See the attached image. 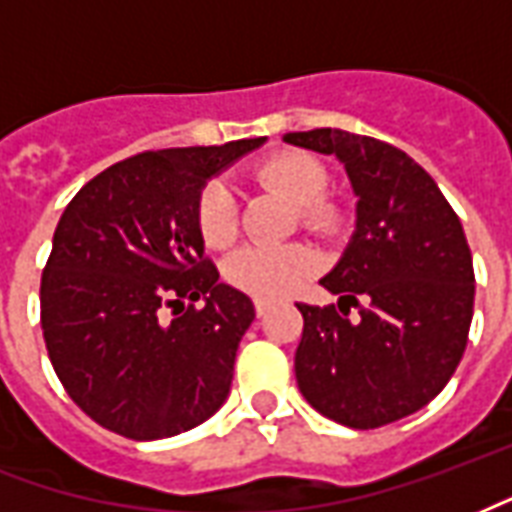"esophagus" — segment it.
Instances as JSON below:
<instances>
[{
    "label": "esophagus",
    "mask_w": 512,
    "mask_h": 512,
    "mask_svg": "<svg viewBox=\"0 0 512 512\" xmlns=\"http://www.w3.org/2000/svg\"><path fill=\"white\" fill-rule=\"evenodd\" d=\"M268 309H271V304H268V301H263V298H257V301H255V312H257V317H263V314H266Z\"/></svg>",
    "instance_id": "obj_1"
}]
</instances>
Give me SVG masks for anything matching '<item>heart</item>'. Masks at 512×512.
I'll return each mask as SVG.
<instances>
[{"mask_svg":"<svg viewBox=\"0 0 512 512\" xmlns=\"http://www.w3.org/2000/svg\"><path fill=\"white\" fill-rule=\"evenodd\" d=\"M252 176L260 187L279 192L282 198L298 206V222L304 230L320 238H336L344 230L347 214L342 203L325 189L331 173L323 160L309 151H276L257 162ZM195 222L203 244L225 249L238 236V200L236 192L222 179L203 184L195 203ZM317 271V255L304 244L282 246H244L225 260L227 285L255 298H285L304 285Z\"/></svg>","mask_w":512,"mask_h":512,"instance_id":"heart-1","label":"heart"}]
</instances>
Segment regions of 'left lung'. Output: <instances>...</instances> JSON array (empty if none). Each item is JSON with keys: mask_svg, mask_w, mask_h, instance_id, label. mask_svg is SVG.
I'll use <instances>...</instances> for the list:
<instances>
[{"mask_svg": "<svg viewBox=\"0 0 512 512\" xmlns=\"http://www.w3.org/2000/svg\"><path fill=\"white\" fill-rule=\"evenodd\" d=\"M285 140L333 154L358 198L350 244L320 279L339 309L298 304L295 380L325 418L380 429L426 407L464 355L475 304L467 236L434 179L391 143L331 127Z\"/></svg>", "mask_w": 512, "mask_h": 512, "instance_id": "1", "label": "left lung"}]
</instances>
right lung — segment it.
Instances as JSON below:
<instances>
[{
    "label": "right lung",
    "mask_w": 512,
    "mask_h": 512,
    "mask_svg": "<svg viewBox=\"0 0 512 512\" xmlns=\"http://www.w3.org/2000/svg\"><path fill=\"white\" fill-rule=\"evenodd\" d=\"M263 140L143 151L102 170L64 208L40 282V323L64 391L102 429L173 437L225 404L255 306L219 282L195 203L211 176Z\"/></svg>",
    "instance_id": "1"
}]
</instances>
